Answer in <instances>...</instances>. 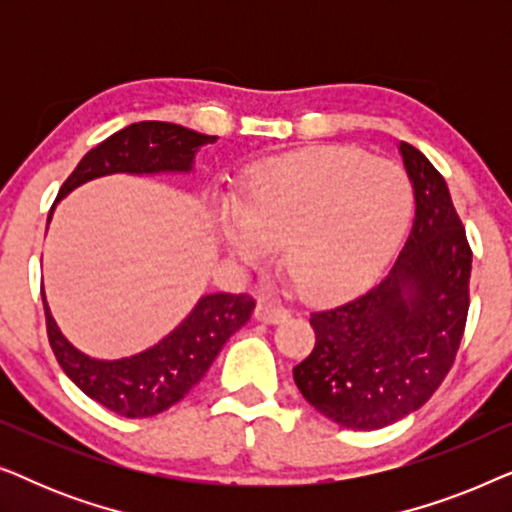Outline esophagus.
<instances>
[{
	"label": "esophagus",
	"mask_w": 512,
	"mask_h": 512,
	"mask_svg": "<svg viewBox=\"0 0 512 512\" xmlns=\"http://www.w3.org/2000/svg\"><path fill=\"white\" fill-rule=\"evenodd\" d=\"M254 317L258 321H263V324H282V321L289 317V312L275 303H265V300H261V303L256 305Z\"/></svg>",
	"instance_id": "esophagus-1"
}]
</instances>
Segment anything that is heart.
I'll use <instances>...</instances> for the list:
<instances>
[{"label": "heart", "mask_w": 512, "mask_h": 512, "mask_svg": "<svg viewBox=\"0 0 512 512\" xmlns=\"http://www.w3.org/2000/svg\"><path fill=\"white\" fill-rule=\"evenodd\" d=\"M412 184L394 160L319 146L251 167L242 200L214 209L216 233L242 265L282 244L303 296L340 300L380 277L412 219Z\"/></svg>", "instance_id": "obj_1"}]
</instances>
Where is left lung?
<instances>
[{"mask_svg":"<svg viewBox=\"0 0 512 512\" xmlns=\"http://www.w3.org/2000/svg\"><path fill=\"white\" fill-rule=\"evenodd\" d=\"M415 221L394 268L363 296L314 312L300 394L331 422L382 429L422 408L450 373L468 317L471 247L450 188L415 146L398 144Z\"/></svg>","mask_w":512,"mask_h":512,"instance_id":"left-lung-1","label":"left lung"}]
</instances>
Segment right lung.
Returning <instances> with one entry per match:
<instances>
[{
    "label": "right lung",
    "instance_id": "right-lung-1",
    "mask_svg": "<svg viewBox=\"0 0 512 512\" xmlns=\"http://www.w3.org/2000/svg\"><path fill=\"white\" fill-rule=\"evenodd\" d=\"M216 139L177 123H132L81 158L62 184L48 223L55 205L74 188L109 174H188L193 172L198 151ZM41 300L48 342L65 375L93 401L128 419L153 417L179 403L205 377L221 347L247 324L256 307L247 293H207L156 345L123 359H95L62 335L44 289Z\"/></svg>",
    "mask_w": 512,
    "mask_h": 512
}]
</instances>
